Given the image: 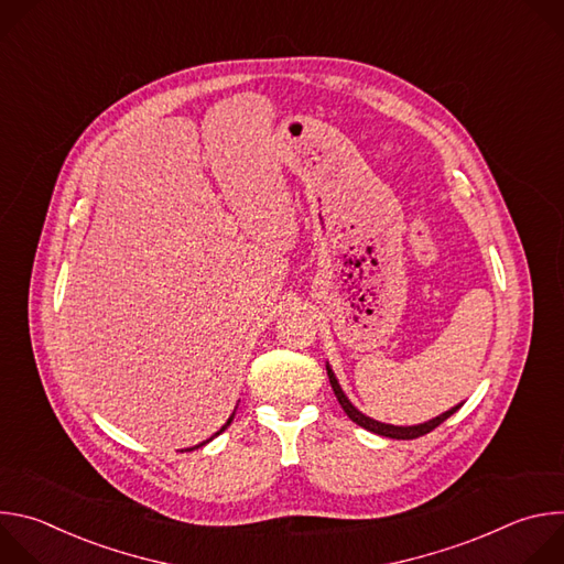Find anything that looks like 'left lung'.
Listing matches in <instances>:
<instances>
[{"instance_id": "obj_1", "label": "left lung", "mask_w": 564, "mask_h": 564, "mask_svg": "<svg viewBox=\"0 0 564 564\" xmlns=\"http://www.w3.org/2000/svg\"><path fill=\"white\" fill-rule=\"evenodd\" d=\"M326 368H328L330 386H333V390H335V394H337V399H339L341 409L346 411V415H348L355 424H359L361 429H366V431H370V433H377V435H383V437H390V440H415V437H422V435L431 433L433 429H437L442 422H446V420H448L455 411H459V406H462V404H459V406H453L451 411L437 415L435 420H429V422L417 424V426H392V424H383V422H377V420H372V417H366L361 411H357V409L350 404V399L346 397V392L341 390V386H339V381H337L333 368H330V366H326Z\"/></svg>"}]
</instances>
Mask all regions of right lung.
I'll return each mask as SVG.
<instances>
[{
	"label": "right lung",
	"instance_id": "obj_1",
	"mask_svg": "<svg viewBox=\"0 0 564 564\" xmlns=\"http://www.w3.org/2000/svg\"><path fill=\"white\" fill-rule=\"evenodd\" d=\"M234 413H236V411H234ZM234 413H231V415H229V420H227V422H225V424H223V426H220V429H218V431H216V433H214V435H212V437H209V440H205V442H200V444H196V446H192V448H187V451H194V448H200V446H205V444H207V442H212V440H214V437H218V435H220V433H223V431H225V429H227V426H229V424H231V420H234Z\"/></svg>",
	"mask_w": 564,
	"mask_h": 564
}]
</instances>
